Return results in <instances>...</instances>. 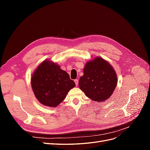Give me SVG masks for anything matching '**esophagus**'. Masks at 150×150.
Listing matches in <instances>:
<instances>
[{
	"mask_svg": "<svg viewBox=\"0 0 150 150\" xmlns=\"http://www.w3.org/2000/svg\"><path fill=\"white\" fill-rule=\"evenodd\" d=\"M74 82H75V84H76V86H78V83H79V81H78V79H75V80H74Z\"/></svg>",
	"mask_w": 150,
	"mask_h": 150,
	"instance_id": "esophagus-1",
	"label": "esophagus"
}]
</instances>
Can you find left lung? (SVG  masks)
<instances>
[{
	"instance_id": "1",
	"label": "left lung",
	"mask_w": 150,
	"mask_h": 150,
	"mask_svg": "<svg viewBox=\"0 0 150 150\" xmlns=\"http://www.w3.org/2000/svg\"><path fill=\"white\" fill-rule=\"evenodd\" d=\"M117 85V77L112 67L101 57L86 63L84 75L79 81V86L92 100L101 102L110 98Z\"/></svg>"
}]
</instances>
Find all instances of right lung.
Returning a JSON list of instances; mask_svg holds the SVG:
<instances>
[{
  "instance_id": "right-lung-1",
  "label": "right lung",
  "mask_w": 150,
  "mask_h": 150,
  "mask_svg": "<svg viewBox=\"0 0 150 150\" xmlns=\"http://www.w3.org/2000/svg\"><path fill=\"white\" fill-rule=\"evenodd\" d=\"M35 96L44 105L56 107L69 91L76 86L65 71L51 61H46L38 67L31 78Z\"/></svg>"
}]
</instances>
